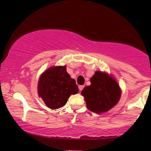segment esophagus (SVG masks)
Wrapping results in <instances>:
<instances>
[{"mask_svg":"<svg viewBox=\"0 0 151 151\" xmlns=\"http://www.w3.org/2000/svg\"><path fill=\"white\" fill-rule=\"evenodd\" d=\"M84 86H82V85L79 86V91H81V90H82L83 89H84Z\"/></svg>","mask_w":151,"mask_h":151,"instance_id":"1","label":"esophagus"}]
</instances>
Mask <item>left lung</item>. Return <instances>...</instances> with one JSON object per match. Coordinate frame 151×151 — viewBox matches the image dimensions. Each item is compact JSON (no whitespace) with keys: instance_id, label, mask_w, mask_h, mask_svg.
I'll list each match as a JSON object with an SVG mask.
<instances>
[{"instance_id":"8db88e82","label":"left lung","mask_w":151,"mask_h":151,"mask_svg":"<svg viewBox=\"0 0 151 151\" xmlns=\"http://www.w3.org/2000/svg\"><path fill=\"white\" fill-rule=\"evenodd\" d=\"M90 81L91 85L85 86L81 92L89 111L101 114L107 112L117 104L121 98V89L111 75L96 71Z\"/></svg>"}]
</instances>
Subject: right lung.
Here are the masks:
<instances>
[{
	"label": "right lung",
	"instance_id": "1",
	"mask_svg": "<svg viewBox=\"0 0 151 151\" xmlns=\"http://www.w3.org/2000/svg\"><path fill=\"white\" fill-rule=\"evenodd\" d=\"M67 66H52L40 77L37 93L48 108L64 106L72 94L79 91L75 80L67 72Z\"/></svg>",
	"mask_w": 151,
	"mask_h": 151
}]
</instances>
